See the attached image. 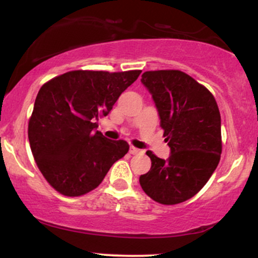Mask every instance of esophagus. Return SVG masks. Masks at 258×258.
<instances>
[{"label": "esophagus", "mask_w": 258, "mask_h": 258, "mask_svg": "<svg viewBox=\"0 0 258 258\" xmlns=\"http://www.w3.org/2000/svg\"><path fill=\"white\" fill-rule=\"evenodd\" d=\"M139 153H142L141 150L139 149H137V148H135V147H130V154H132V155H136V154H139Z\"/></svg>", "instance_id": "obj_1"}]
</instances>
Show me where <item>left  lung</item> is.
<instances>
[{"label": "left lung", "mask_w": 258, "mask_h": 258, "mask_svg": "<svg viewBox=\"0 0 258 258\" xmlns=\"http://www.w3.org/2000/svg\"><path fill=\"white\" fill-rule=\"evenodd\" d=\"M141 82L152 94L171 154L164 160L147 152L152 167L139 183L156 203H183L206 184L220 162L217 103L206 87L179 70L146 72Z\"/></svg>", "instance_id": "8db88e82"}]
</instances>
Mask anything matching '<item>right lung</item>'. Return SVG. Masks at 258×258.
<instances>
[{"label": "right lung", "instance_id": "1", "mask_svg": "<svg viewBox=\"0 0 258 258\" xmlns=\"http://www.w3.org/2000/svg\"><path fill=\"white\" fill-rule=\"evenodd\" d=\"M141 73L75 70L40 88L29 121V143L41 173L59 193L80 197L93 190L128 152L127 142L97 131V121Z\"/></svg>", "mask_w": 258, "mask_h": 258}]
</instances>
